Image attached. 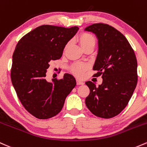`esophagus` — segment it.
Instances as JSON below:
<instances>
[{"label": "esophagus", "mask_w": 147, "mask_h": 147, "mask_svg": "<svg viewBox=\"0 0 147 147\" xmlns=\"http://www.w3.org/2000/svg\"><path fill=\"white\" fill-rule=\"evenodd\" d=\"M84 84V82L82 81H81V80H77V85H83Z\"/></svg>", "instance_id": "34e87169"}]
</instances>
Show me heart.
<instances>
[{
  "label": "heart",
  "mask_w": 147,
  "mask_h": 147,
  "mask_svg": "<svg viewBox=\"0 0 147 147\" xmlns=\"http://www.w3.org/2000/svg\"><path fill=\"white\" fill-rule=\"evenodd\" d=\"M77 41L80 43V46H81L82 49L88 46V45H95V42H96L94 37L91 34L88 33H82L81 34H80V35L77 37ZM68 47L69 43H67L65 45V49H67ZM86 69L87 65L80 63H75L74 65H72V67H71V71H72V72H73L75 75H76L78 77L82 76L84 75V71Z\"/></svg>",
  "instance_id": "obj_1"
}]
</instances>
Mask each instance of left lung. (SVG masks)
I'll return each instance as SVG.
<instances>
[{
  "label": "left lung",
  "mask_w": 147,
  "mask_h": 147,
  "mask_svg": "<svg viewBox=\"0 0 147 147\" xmlns=\"http://www.w3.org/2000/svg\"><path fill=\"white\" fill-rule=\"evenodd\" d=\"M98 39V54L93 67L102 83L96 86L88 81L90 93L86 107L98 117L109 119L126 107L138 83V63L128 40L118 30L105 24H93L84 29Z\"/></svg>",
  "instance_id": "1"
}]
</instances>
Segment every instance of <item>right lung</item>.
<instances>
[{
  "mask_svg": "<svg viewBox=\"0 0 147 147\" xmlns=\"http://www.w3.org/2000/svg\"><path fill=\"white\" fill-rule=\"evenodd\" d=\"M78 30L77 26H40L24 35L16 46L11 80L24 108L36 118L47 119L59 114L76 86L70 74L51 82L45 77L50 61L60 59L66 44Z\"/></svg>",
  "mask_w": 147,
  "mask_h": 147,
  "instance_id": "right-lung-1",
  "label": "right lung"
}]
</instances>
